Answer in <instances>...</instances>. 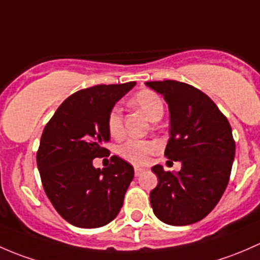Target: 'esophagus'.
I'll use <instances>...</instances> for the list:
<instances>
[{
	"mask_svg": "<svg viewBox=\"0 0 260 260\" xmlns=\"http://www.w3.org/2000/svg\"><path fill=\"white\" fill-rule=\"evenodd\" d=\"M144 169H141V168H135V176H140L141 174H143Z\"/></svg>",
	"mask_w": 260,
	"mask_h": 260,
	"instance_id": "34e87169",
	"label": "esophagus"
}]
</instances>
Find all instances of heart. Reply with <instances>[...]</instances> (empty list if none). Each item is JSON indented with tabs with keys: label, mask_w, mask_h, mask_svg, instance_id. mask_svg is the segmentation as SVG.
Listing matches in <instances>:
<instances>
[{
	"label": "heart",
	"mask_w": 260,
	"mask_h": 260,
	"mask_svg": "<svg viewBox=\"0 0 260 260\" xmlns=\"http://www.w3.org/2000/svg\"><path fill=\"white\" fill-rule=\"evenodd\" d=\"M133 104L139 110L143 111L151 121H154L157 117H161L162 112H164V104H162L161 98L151 90H143L136 93ZM108 127L109 133L115 138L122 134V119L119 108H114L109 114ZM156 149V144L151 143V141L129 139L117 149V152L122 159L140 167V165L148 164L150 155L154 154Z\"/></svg>",
	"instance_id": "b5f03b06"
}]
</instances>
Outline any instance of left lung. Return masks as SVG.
<instances>
[{
	"instance_id": "left-lung-1",
	"label": "left lung",
	"mask_w": 260,
	"mask_h": 260,
	"mask_svg": "<svg viewBox=\"0 0 260 260\" xmlns=\"http://www.w3.org/2000/svg\"><path fill=\"white\" fill-rule=\"evenodd\" d=\"M167 101L170 114L165 156L181 169L151 168L159 183L150 192L155 215L170 225L197 223L215 208L228 185L235 143L226 117L209 96L184 82H145Z\"/></svg>"
}]
</instances>
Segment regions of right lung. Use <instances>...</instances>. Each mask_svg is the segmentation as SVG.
Segmentation results:
<instances>
[{"instance_id":"add662e5","label":"right lung","mask_w":260,"mask_h":260,"mask_svg":"<svg viewBox=\"0 0 260 260\" xmlns=\"http://www.w3.org/2000/svg\"><path fill=\"white\" fill-rule=\"evenodd\" d=\"M136 85H98L66 99L45 126L37 168L45 192L66 221L79 228H100L116 218L134 168L111 157L105 169L92 165L108 152V117L115 104Z\"/></svg>"}]
</instances>
